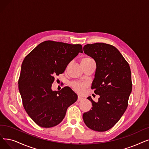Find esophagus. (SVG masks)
Listing matches in <instances>:
<instances>
[{"label": "esophagus", "instance_id": "34e87169", "mask_svg": "<svg viewBox=\"0 0 149 149\" xmlns=\"http://www.w3.org/2000/svg\"><path fill=\"white\" fill-rule=\"evenodd\" d=\"M83 100V99L82 97H78V99H77V101L80 102V101H81Z\"/></svg>", "mask_w": 149, "mask_h": 149}]
</instances>
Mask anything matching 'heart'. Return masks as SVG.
<instances>
[{
  "mask_svg": "<svg viewBox=\"0 0 149 149\" xmlns=\"http://www.w3.org/2000/svg\"><path fill=\"white\" fill-rule=\"evenodd\" d=\"M93 59L89 57H85L83 58L81 60V63H85L90 61H92ZM70 86L75 91V92L79 94H81L83 93L84 90H85L87 86V83L85 82H78V81H73L71 82L70 84Z\"/></svg>",
  "mask_w": 149,
  "mask_h": 149,
  "instance_id": "1",
  "label": "heart"
}]
</instances>
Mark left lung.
I'll use <instances>...</instances> for the list:
<instances>
[{
    "label": "left lung",
    "mask_w": 149,
    "mask_h": 149,
    "mask_svg": "<svg viewBox=\"0 0 149 149\" xmlns=\"http://www.w3.org/2000/svg\"><path fill=\"white\" fill-rule=\"evenodd\" d=\"M83 51L96 63L91 89L100 97L98 102H95L88 97L93 107L83 114V119L91 130L105 132L119 120L128 107L132 90L130 68L112 45L103 42L86 44Z\"/></svg>",
    "instance_id": "1"
}]
</instances>
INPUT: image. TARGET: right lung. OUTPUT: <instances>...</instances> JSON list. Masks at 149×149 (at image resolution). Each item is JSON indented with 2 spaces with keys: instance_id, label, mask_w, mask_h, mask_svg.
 <instances>
[{
  "instance_id": "add662e5",
  "label": "right lung",
  "mask_w": 149,
  "mask_h": 149,
  "mask_svg": "<svg viewBox=\"0 0 149 149\" xmlns=\"http://www.w3.org/2000/svg\"><path fill=\"white\" fill-rule=\"evenodd\" d=\"M82 53L81 44L46 41L25 57L21 66L18 87L23 106L36 124L44 128L59 124L68 108L77 100L68 86L53 91L55 76L63 74L68 64Z\"/></svg>"
}]
</instances>
